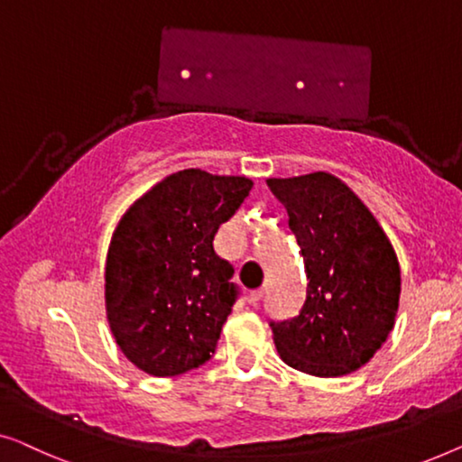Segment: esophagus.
Here are the masks:
<instances>
[{
  "mask_svg": "<svg viewBox=\"0 0 462 462\" xmlns=\"http://www.w3.org/2000/svg\"><path fill=\"white\" fill-rule=\"evenodd\" d=\"M263 295H265V289H257V291H253V293L249 295V303H251V305H257V303L262 301V299H263Z\"/></svg>",
  "mask_w": 462,
  "mask_h": 462,
  "instance_id": "34e87169",
  "label": "esophagus"
}]
</instances>
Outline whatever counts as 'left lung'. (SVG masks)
Returning <instances> with one entry per match:
<instances>
[{
  "mask_svg": "<svg viewBox=\"0 0 462 462\" xmlns=\"http://www.w3.org/2000/svg\"><path fill=\"white\" fill-rule=\"evenodd\" d=\"M268 186L287 207L310 281L299 316L270 322L278 356L305 374L354 373L395 324L402 276L392 240L333 173L270 178Z\"/></svg>",
  "mask_w": 462,
  "mask_h": 462,
  "instance_id": "left-lung-1",
  "label": "left lung"
}]
</instances>
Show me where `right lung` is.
Wrapping results in <instances>:
<instances>
[{"label":"right lung","instance_id":"1","mask_svg":"<svg viewBox=\"0 0 462 462\" xmlns=\"http://www.w3.org/2000/svg\"><path fill=\"white\" fill-rule=\"evenodd\" d=\"M251 188L245 175L184 169L116 224L104 268L106 318L116 346L144 373H188L216 352L238 289L213 238Z\"/></svg>","mask_w":462,"mask_h":462}]
</instances>
